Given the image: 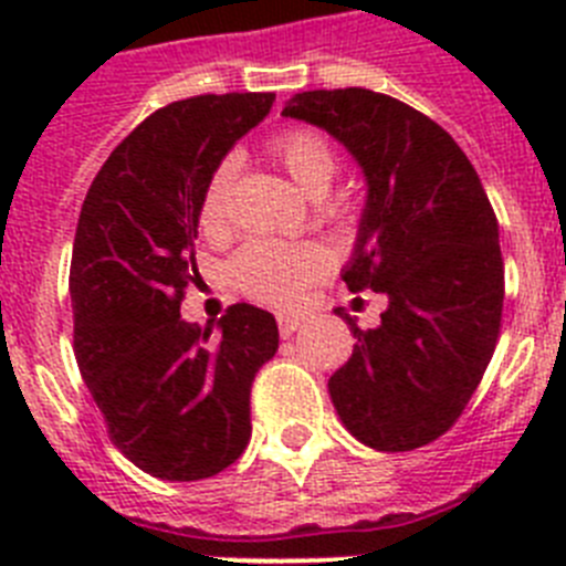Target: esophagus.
I'll return each mask as SVG.
<instances>
[{"label": "esophagus", "mask_w": 566, "mask_h": 566, "mask_svg": "<svg viewBox=\"0 0 566 566\" xmlns=\"http://www.w3.org/2000/svg\"><path fill=\"white\" fill-rule=\"evenodd\" d=\"M300 326H303V314H277L280 337H292Z\"/></svg>", "instance_id": "34e87169"}]
</instances>
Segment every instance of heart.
<instances>
[{
  "instance_id": "b5f03b06",
  "label": "heart",
  "mask_w": 566,
  "mask_h": 566,
  "mask_svg": "<svg viewBox=\"0 0 566 566\" xmlns=\"http://www.w3.org/2000/svg\"><path fill=\"white\" fill-rule=\"evenodd\" d=\"M272 155L312 198H323L337 178V153L326 135L312 127H289L274 135ZM234 175H238L234 158H221L203 184L198 223L207 234L227 232ZM332 252L314 240L303 243L249 240L229 263V280L243 297L254 300L260 306L289 308L312 283L332 272Z\"/></svg>"
}]
</instances>
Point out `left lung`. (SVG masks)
Listing matches in <instances>:
<instances>
[{
	"instance_id": "1",
	"label": "left lung",
	"mask_w": 566,
	"mask_h": 566,
	"mask_svg": "<svg viewBox=\"0 0 566 566\" xmlns=\"http://www.w3.org/2000/svg\"><path fill=\"white\" fill-rule=\"evenodd\" d=\"M332 133L368 181L352 292L388 294L377 328L348 314L354 354L328 391L354 437L413 451L462 417L496 352L504 260L496 212L451 135L399 98L363 87L308 90L283 109Z\"/></svg>"
}]
</instances>
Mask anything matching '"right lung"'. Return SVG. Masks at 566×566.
Here are the masks:
<instances>
[{
    "label": "right lung",
    "mask_w": 566,
    "mask_h": 566,
    "mask_svg": "<svg viewBox=\"0 0 566 566\" xmlns=\"http://www.w3.org/2000/svg\"><path fill=\"white\" fill-rule=\"evenodd\" d=\"M274 93L192 96L155 109L93 178L70 260L73 352L109 442L144 473L198 482L252 437V382L277 352L269 312L234 303L218 332L181 319L198 280L209 172Z\"/></svg>",
    "instance_id": "add662e5"
}]
</instances>
